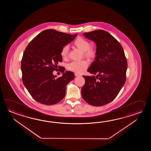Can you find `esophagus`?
I'll return each instance as SVG.
<instances>
[{
	"label": "esophagus",
	"instance_id": "1",
	"mask_svg": "<svg viewBox=\"0 0 151 151\" xmlns=\"http://www.w3.org/2000/svg\"><path fill=\"white\" fill-rule=\"evenodd\" d=\"M81 75L79 74H78V73H75V76L76 77H78V76H80Z\"/></svg>",
	"mask_w": 151,
	"mask_h": 151
}]
</instances>
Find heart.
I'll return each mask as SVG.
<instances>
[{"label": "heart", "instance_id": "b5f03b06", "mask_svg": "<svg viewBox=\"0 0 151 151\" xmlns=\"http://www.w3.org/2000/svg\"><path fill=\"white\" fill-rule=\"evenodd\" d=\"M73 44L81 51H83V55L85 57L92 58L96 56V50L92 47H90V42L86 39L81 37H78L74 40ZM68 51L69 47L68 45H65L62 48L60 52L62 58L66 59L68 57ZM87 66V61L83 60L81 61H72L68 65L67 68L69 71L80 73L85 71Z\"/></svg>", "mask_w": 151, "mask_h": 151}]
</instances>
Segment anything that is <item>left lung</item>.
Masks as SVG:
<instances>
[{
    "instance_id": "1",
    "label": "left lung",
    "mask_w": 151,
    "mask_h": 151,
    "mask_svg": "<svg viewBox=\"0 0 151 151\" xmlns=\"http://www.w3.org/2000/svg\"><path fill=\"white\" fill-rule=\"evenodd\" d=\"M83 35L96 44V57L87 71L97 76H83L81 96L91 105L103 106L115 99L125 83L127 59L121 44L109 32L99 29Z\"/></svg>"
}]
</instances>
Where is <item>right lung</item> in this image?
<instances>
[{
    "label": "right lung",
    "mask_w": 151,
    "mask_h": 151,
    "mask_svg": "<svg viewBox=\"0 0 151 151\" xmlns=\"http://www.w3.org/2000/svg\"><path fill=\"white\" fill-rule=\"evenodd\" d=\"M78 34L71 35L53 29H46L37 35L26 47L21 63L22 80L32 98L37 102L52 105L63 99L66 85L74 79L71 71L57 78L53 72L63 60L62 48L73 40Z\"/></svg>",
    "instance_id": "right-lung-1"
}]
</instances>
